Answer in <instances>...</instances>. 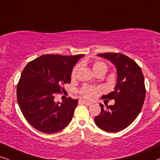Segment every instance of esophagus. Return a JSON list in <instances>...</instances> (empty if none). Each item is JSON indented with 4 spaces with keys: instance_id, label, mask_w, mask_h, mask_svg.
Masks as SVG:
<instances>
[{
    "instance_id": "esophagus-1",
    "label": "esophagus",
    "mask_w": 160,
    "mask_h": 160,
    "mask_svg": "<svg viewBox=\"0 0 160 160\" xmlns=\"http://www.w3.org/2000/svg\"><path fill=\"white\" fill-rule=\"evenodd\" d=\"M79 102H80V103H84V104L87 105V106H88V107H90V106H92V103H90V102H88V101H84V100H79Z\"/></svg>"
}]
</instances>
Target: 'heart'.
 Listing matches in <instances>:
<instances>
[{"mask_svg": "<svg viewBox=\"0 0 160 160\" xmlns=\"http://www.w3.org/2000/svg\"><path fill=\"white\" fill-rule=\"evenodd\" d=\"M79 68V65H76L73 68L71 72V78H74L77 74L78 70ZM92 69L96 74L100 73H106L108 70V66L104 62L102 61H95L92 64ZM101 90V89L97 87L89 86V85H84L80 89L78 92L82 95L83 98L89 99V100H92L96 97L97 93Z\"/></svg>", "mask_w": 160, "mask_h": 160, "instance_id": "heart-1", "label": "heart"}]
</instances>
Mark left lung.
<instances>
[{"mask_svg":"<svg viewBox=\"0 0 160 160\" xmlns=\"http://www.w3.org/2000/svg\"><path fill=\"white\" fill-rule=\"evenodd\" d=\"M98 56L111 61L117 68L118 79L115 90L101 97L114 99L115 104L103 109L100 104V115L95 123L107 132H118L128 127L138 117L146 98L144 76L140 66L127 56L120 53H98Z\"/></svg>","mask_w":160,"mask_h":160,"instance_id":"8db88e82","label":"left lung"}]
</instances>
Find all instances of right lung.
<instances>
[{"mask_svg":"<svg viewBox=\"0 0 160 160\" xmlns=\"http://www.w3.org/2000/svg\"><path fill=\"white\" fill-rule=\"evenodd\" d=\"M84 54H45L28 62L17 85L20 109L31 126L39 132L53 134L68 126L78 99L70 97L55 103V95L69 84L73 66Z\"/></svg>","mask_w":160,"mask_h":160,"instance_id":"obj_1","label":"right lung"}]
</instances>
